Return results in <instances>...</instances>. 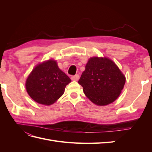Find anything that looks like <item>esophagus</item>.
Masks as SVG:
<instances>
[{
    "label": "esophagus",
    "instance_id": "obj_1",
    "mask_svg": "<svg viewBox=\"0 0 152 152\" xmlns=\"http://www.w3.org/2000/svg\"><path fill=\"white\" fill-rule=\"evenodd\" d=\"M79 78H80V76H79V74H77V75H75L72 76V77H71V79H72V80L77 81L79 79Z\"/></svg>",
    "mask_w": 152,
    "mask_h": 152
}]
</instances>
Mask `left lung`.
Wrapping results in <instances>:
<instances>
[{
    "mask_svg": "<svg viewBox=\"0 0 152 152\" xmlns=\"http://www.w3.org/2000/svg\"><path fill=\"white\" fill-rule=\"evenodd\" d=\"M78 82L92 102L103 106L112 103L118 97L126 78L111 59L94 57L87 62Z\"/></svg>",
    "mask_w": 152,
    "mask_h": 152,
    "instance_id": "1",
    "label": "left lung"
}]
</instances>
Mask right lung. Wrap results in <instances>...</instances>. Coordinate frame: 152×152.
Wrapping results in <instances>:
<instances>
[{"label":"right lung","instance_id":"right-lung-1","mask_svg":"<svg viewBox=\"0 0 152 152\" xmlns=\"http://www.w3.org/2000/svg\"><path fill=\"white\" fill-rule=\"evenodd\" d=\"M70 82L56 61L52 59L35 66L27 78L25 86L27 93L35 102L50 105L63 94L66 86Z\"/></svg>","mask_w":152,"mask_h":152}]
</instances>
